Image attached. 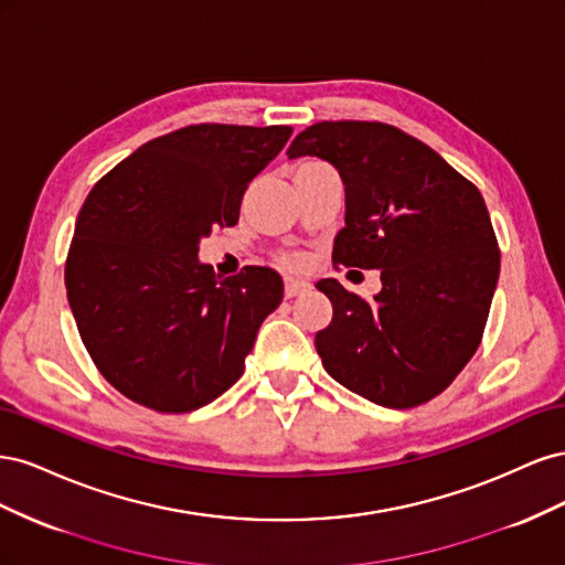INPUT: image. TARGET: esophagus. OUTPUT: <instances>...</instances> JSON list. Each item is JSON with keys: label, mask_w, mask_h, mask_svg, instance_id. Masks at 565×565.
<instances>
[{"label": "esophagus", "mask_w": 565, "mask_h": 565, "mask_svg": "<svg viewBox=\"0 0 565 565\" xmlns=\"http://www.w3.org/2000/svg\"><path fill=\"white\" fill-rule=\"evenodd\" d=\"M311 289V285L306 280H295V278H287L285 280V297L292 299V297H299V295H306Z\"/></svg>", "instance_id": "34e87169"}]
</instances>
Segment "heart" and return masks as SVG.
<instances>
[{"mask_svg":"<svg viewBox=\"0 0 565 565\" xmlns=\"http://www.w3.org/2000/svg\"><path fill=\"white\" fill-rule=\"evenodd\" d=\"M301 167H328V164H322V162H303ZM282 264H285L287 268H301V266H303V259H301L299 254H289V256H285Z\"/></svg>","mask_w":565,"mask_h":565,"instance_id":"heart-1","label":"heart"}]
</instances>
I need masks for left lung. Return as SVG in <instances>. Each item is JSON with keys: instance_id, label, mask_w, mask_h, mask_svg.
I'll list each match as a JSON object with an SVG mask.
<instances>
[{"instance_id": "left-lung-1", "label": "left lung", "mask_w": 565, "mask_h": 565, "mask_svg": "<svg viewBox=\"0 0 565 565\" xmlns=\"http://www.w3.org/2000/svg\"><path fill=\"white\" fill-rule=\"evenodd\" d=\"M287 156L328 160L344 181L347 226L332 262L382 270L374 301L334 278L316 285L332 301V322L316 334L322 367L384 407L431 401L481 344L498 287L483 195L436 150L384 122H318Z\"/></svg>"}]
</instances>
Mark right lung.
<instances>
[{
	"mask_svg": "<svg viewBox=\"0 0 565 565\" xmlns=\"http://www.w3.org/2000/svg\"><path fill=\"white\" fill-rule=\"evenodd\" d=\"M292 127L191 125L143 143L84 200L65 262L67 301L94 365L129 401L191 413L243 377L282 278H221L200 241L235 226L249 181Z\"/></svg>",
	"mask_w": 565,
	"mask_h": 565,
	"instance_id": "1",
	"label": "right lung"
}]
</instances>
